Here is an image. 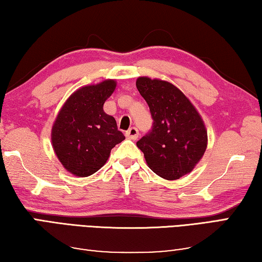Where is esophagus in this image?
I'll return each instance as SVG.
<instances>
[{
	"label": "esophagus",
	"instance_id": "1",
	"mask_svg": "<svg viewBox=\"0 0 262 262\" xmlns=\"http://www.w3.org/2000/svg\"><path fill=\"white\" fill-rule=\"evenodd\" d=\"M125 136H126V138H128V139L136 140L137 138H138L139 132H138V130H137L136 127H131V128H128V130L125 132Z\"/></svg>",
	"mask_w": 262,
	"mask_h": 262
}]
</instances>
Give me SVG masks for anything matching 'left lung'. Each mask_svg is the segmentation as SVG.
Segmentation results:
<instances>
[{"instance_id": "obj_1", "label": "left lung", "mask_w": 262, "mask_h": 262, "mask_svg": "<svg viewBox=\"0 0 262 262\" xmlns=\"http://www.w3.org/2000/svg\"><path fill=\"white\" fill-rule=\"evenodd\" d=\"M136 85L154 121L152 131L137 141L147 166L166 180L189 174L208 145V132L199 111L168 81L139 76Z\"/></svg>"}]
</instances>
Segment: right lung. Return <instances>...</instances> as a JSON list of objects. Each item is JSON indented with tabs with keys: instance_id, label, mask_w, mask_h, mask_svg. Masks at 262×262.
<instances>
[{
	"instance_id": "right-lung-1",
	"label": "right lung",
	"mask_w": 262,
	"mask_h": 262,
	"mask_svg": "<svg viewBox=\"0 0 262 262\" xmlns=\"http://www.w3.org/2000/svg\"><path fill=\"white\" fill-rule=\"evenodd\" d=\"M116 80H104L78 89L67 98L52 126V146L67 171L85 178L109 159L113 147L125 137L103 104L116 89Z\"/></svg>"
}]
</instances>
